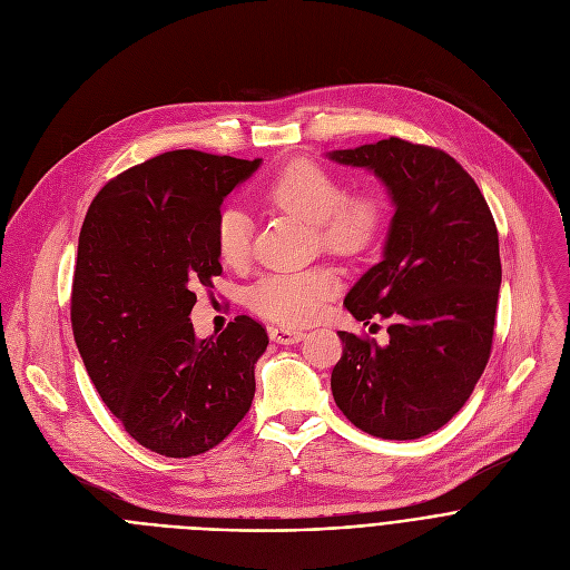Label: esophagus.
<instances>
[{
    "label": "esophagus",
    "mask_w": 570,
    "mask_h": 570,
    "mask_svg": "<svg viewBox=\"0 0 570 570\" xmlns=\"http://www.w3.org/2000/svg\"><path fill=\"white\" fill-rule=\"evenodd\" d=\"M306 334L302 330H288V327H271V338L279 345H293L299 343Z\"/></svg>",
    "instance_id": "1"
}]
</instances>
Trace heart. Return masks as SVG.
Masks as SVG:
<instances>
[{"label": "heart", "mask_w": 570, "mask_h": 570, "mask_svg": "<svg viewBox=\"0 0 570 570\" xmlns=\"http://www.w3.org/2000/svg\"><path fill=\"white\" fill-rule=\"evenodd\" d=\"M264 198L315 225L322 248L358 255L370 248L385 220V205L372 191L343 194L338 178L311 159H291L266 185ZM250 218L236 207L216 220V248L227 266H243L250 257ZM338 291V275L327 266L279 271L264 275L248 293V304L279 324H304Z\"/></svg>", "instance_id": "1"}]
</instances>
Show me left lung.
Segmentation results:
<instances>
[{
  "label": "left lung",
  "instance_id": "left-lung-1",
  "mask_svg": "<svg viewBox=\"0 0 570 570\" xmlns=\"http://www.w3.org/2000/svg\"><path fill=\"white\" fill-rule=\"evenodd\" d=\"M372 171L394 214L383 259L347 293V311L390 317V343L338 332L332 392L343 415L383 440L442 429L471 396L492 352L501 288L499 232L473 178L440 148L399 137L332 150Z\"/></svg>",
  "mask_w": 570,
  "mask_h": 570
}]
</instances>
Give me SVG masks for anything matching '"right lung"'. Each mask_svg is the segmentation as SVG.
<instances>
[{"label": "right lung", "instance_id": "obj_1", "mask_svg": "<svg viewBox=\"0 0 570 570\" xmlns=\"http://www.w3.org/2000/svg\"><path fill=\"white\" fill-rule=\"evenodd\" d=\"M259 165L191 148L161 153L112 178L80 227L76 347L112 415L159 455H200L250 411L266 330L238 315L220 336L198 341L189 313L194 288L223 273L220 205Z\"/></svg>", "mask_w": 570, "mask_h": 570}]
</instances>
